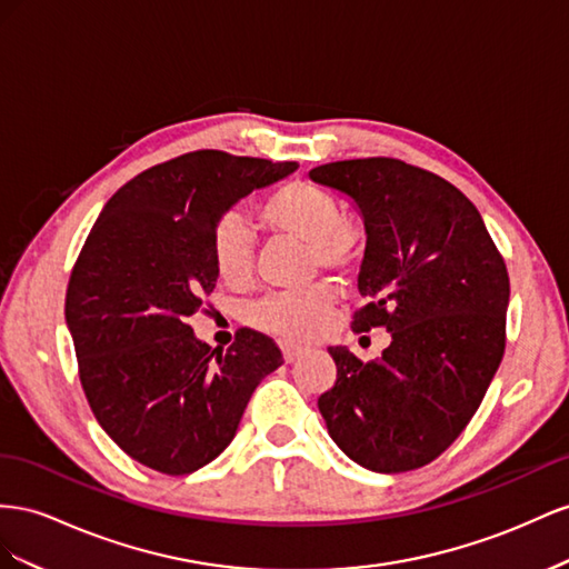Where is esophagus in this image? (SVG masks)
Wrapping results in <instances>:
<instances>
[{"instance_id":"1","label":"esophagus","mask_w":569,"mask_h":569,"mask_svg":"<svg viewBox=\"0 0 569 569\" xmlns=\"http://www.w3.org/2000/svg\"><path fill=\"white\" fill-rule=\"evenodd\" d=\"M281 352H283V360H286L288 365H293V362H298V360H300V357H305V355H307V348L283 343V346H281Z\"/></svg>"}]
</instances>
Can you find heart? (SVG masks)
Segmentation results:
<instances>
[{
  "mask_svg": "<svg viewBox=\"0 0 569 569\" xmlns=\"http://www.w3.org/2000/svg\"><path fill=\"white\" fill-rule=\"evenodd\" d=\"M264 226L273 233L307 246L312 264L327 271H348L362 252V231L343 219L338 198L317 183L293 181L271 192L259 209ZM214 267L226 283L250 279L254 262V236L248 219L229 212L212 236ZM333 312V296L315 286L302 293H281L259 300L248 310L252 327L286 340L315 338Z\"/></svg>",
  "mask_w": 569,
  "mask_h": 569,
  "instance_id": "1",
  "label": "heart"
}]
</instances>
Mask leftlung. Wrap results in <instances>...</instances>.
<instances>
[{
    "instance_id": "obj_1",
    "label": "left lung",
    "mask_w": 569,
    "mask_h": 569,
    "mask_svg": "<svg viewBox=\"0 0 569 569\" xmlns=\"http://www.w3.org/2000/svg\"><path fill=\"white\" fill-rule=\"evenodd\" d=\"M365 223L352 331L391 333L377 362L329 348L336 386L319 398L329 436L379 475L425 467L475 417L506 350L510 281L477 207L398 159H346L310 171Z\"/></svg>"
}]
</instances>
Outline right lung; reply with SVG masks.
<instances>
[{
    "label": "right lung",
    "mask_w": 569,
    "mask_h": 569,
    "mask_svg": "<svg viewBox=\"0 0 569 569\" xmlns=\"http://www.w3.org/2000/svg\"><path fill=\"white\" fill-rule=\"evenodd\" d=\"M296 169L190 152L136 176L97 217L69 281L67 327L97 421L140 465L178 477L219 458L259 381L283 365L250 329L212 350L188 317L219 279L217 223Z\"/></svg>",
    "instance_id": "1"
}]
</instances>
